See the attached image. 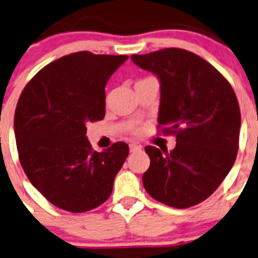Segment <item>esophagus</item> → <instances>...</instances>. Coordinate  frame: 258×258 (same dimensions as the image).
<instances>
[{
	"instance_id": "esophagus-1",
	"label": "esophagus",
	"mask_w": 258,
	"mask_h": 258,
	"mask_svg": "<svg viewBox=\"0 0 258 258\" xmlns=\"http://www.w3.org/2000/svg\"><path fill=\"white\" fill-rule=\"evenodd\" d=\"M141 150H142V147H141L138 143H136V142L130 143V151H131V152H137V151H141Z\"/></svg>"
}]
</instances>
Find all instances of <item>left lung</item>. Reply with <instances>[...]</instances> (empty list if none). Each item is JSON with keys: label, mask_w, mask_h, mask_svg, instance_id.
Masks as SVG:
<instances>
[{"label": "left lung", "mask_w": 258, "mask_h": 258, "mask_svg": "<svg viewBox=\"0 0 258 258\" xmlns=\"http://www.w3.org/2000/svg\"><path fill=\"white\" fill-rule=\"evenodd\" d=\"M132 61L161 84L158 124L177 136L170 152L146 147L151 159L142 183L153 199L185 209L208 199L235 163L241 113L227 80L191 51L167 48Z\"/></svg>", "instance_id": "8db88e82"}]
</instances>
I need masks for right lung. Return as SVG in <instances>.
<instances>
[{"label":"right lung","instance_id":"1","mask_svg":"<svg viewBox=\"0 0 258 258\" xmlns=\"http://www.w3.org/2000/svg\"><path fill=\"white\" fill-rule=\"evenodd\" d=\"M127 55L77 51L43 68L22 91L15 136L24 173L56 208L93 210L111 195L124 142L93 151L86 124L105 116V86Z\"/></svg>","mask_w":258,"mask_h":258}]
</instances>
